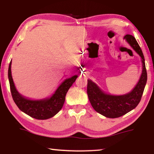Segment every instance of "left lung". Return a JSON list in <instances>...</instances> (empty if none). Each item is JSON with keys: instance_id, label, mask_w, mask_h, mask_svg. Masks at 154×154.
Here are the masks:
<instances>
[{"instance_id": "1", "label": "left lung", "mask_w": 154, "mask_h": 154, "mask_svg": "<svg viewBox=\"0 0 154 154\" xmlns=\"http://www.w3.org/2000/svg\"><path fill=\"white\" fill-rule=\"evenodd\" d=\"M130 45L142 58V71L140 79L133 90L123 95H111L105 93L91 80H88L87 93L92 106L105 117L115 119L132 111L140 103L147 81V73L142 51L133 35L124 36Z\"/></svg>"}]
</instances>
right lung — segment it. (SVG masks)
<instances>
[{
  "mask_svg": "<svg viewBox=\"0 0 154 154\" xmlns=\"http://www.w3.org/2000/svg\"><path fill=\"white\" fill-rule=\"evenodd\" d=\"M11 64L12 62H10L8 69V79L12 99L18 108L29 116L38 120L48 119L56 115L62 109L66 92L75 82L78 75H73L65 80L51 97L40 100H31L25 98L17 90L12 77Z\"/></svg>",
  "mask_w": 154,
  "mask_h": 154,
  "instance_id": "right-lung-1",
  "label": "right lung"
}]
</instances>
